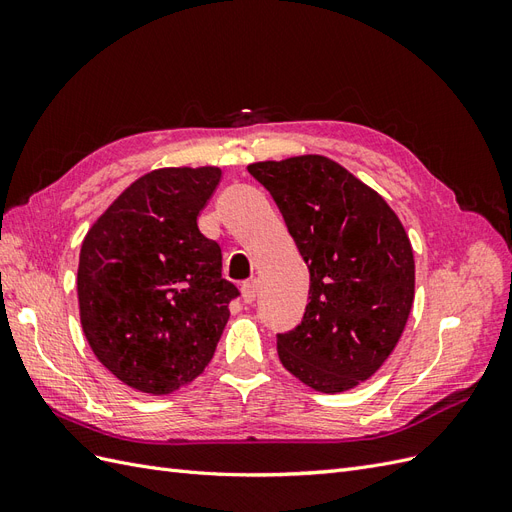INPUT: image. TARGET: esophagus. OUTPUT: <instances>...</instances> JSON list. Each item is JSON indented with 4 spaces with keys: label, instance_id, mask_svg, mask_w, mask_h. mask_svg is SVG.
<instances>
[{
    "label": "esophagus",
    "instance_id": "1",
    "mask_svg": "<svg viewBox=\"0 0 512 512\" xmlns=\"http://www.w3.org/2000/svg\"><path fill=\"white\" fill-rule=\"evenodd\" d=\"M241 297H243V303H254L256 297H258V284L256 282H247L243 284L241 288Z\"/></svg>",
    "mask_w": 512,
    "mask_h": 512
}]
</instances>
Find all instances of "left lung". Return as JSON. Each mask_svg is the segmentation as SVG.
I'll return each instance as SVG.
<instances>
[{
  "mask_svg": "<svg viewBox=\"0 0 512 512\" xmlns=\"http://www.w3.org/2000/svg\"><path fill=\"white\" fill-rule=\"evenodd\" d=\"M273 196L309 269V303L277 354L320 393L369 380L395 350L414 301V254L386 200L324 156L247 166Z\"/></svg>",
  "mask_w": 512,
  "mask_h": 512,
  "instance_id": "1",
  "label": "left lung"
}]
</instances>
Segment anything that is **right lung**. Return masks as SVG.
Here are the masks:
<instances>
[{
  "instance_id": "right-lung-1",
  "label": "right lung",
  "mask_w": 512,
  "mask_h": 512,
  "mask_svg": "<svg viewBox=\"0 0 512 512\" xmlns=\"http://www.w3.org/2000/svg\"><path fill=\"white\" fill-rule=\"evenodd\" d=\"M218 166L158 168L130 183L87 230L76 290L87 342L130 389L179 391L203 374L239 290L198 215Z\"/></svg>"
}]
</instances>
